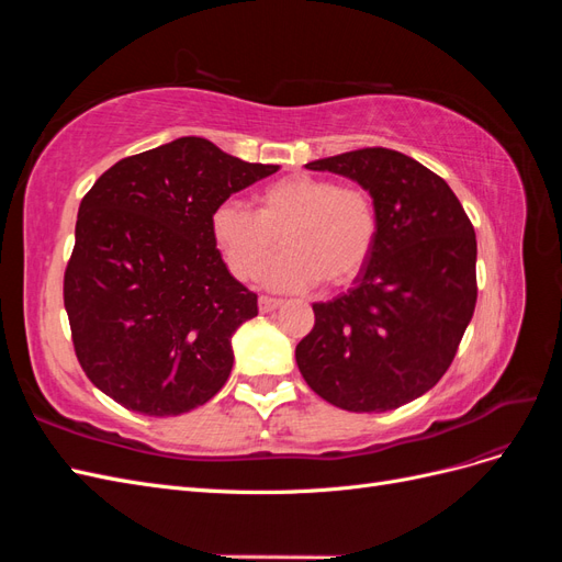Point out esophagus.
Masks as SVG:
<instances>
[{"label": "esophagus", "mask_w": 562, "mask_h": 562, "mask_svg": "<svg viewBox=\"0 0 562 562\" xmlns=\"http://www.w3.org/2000/svg\"><path fill=\"white\" fill-rule=\"evenodd\" d=\"M258 304H260V312H262V314H269V312L279 310L281 304H283V300H279V297H267V295H262Z\"/></svg>", "instance_id": "obj_1"}]
</instances>
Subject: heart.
<instances>
[{
	"label": "heart",
	"instance_id": "heart-1",
	"mask_svg": "<svg viewBox=\"0 0 562 562\" xmlns=\"http://www.w3.org/2000/svg\"><path fill=\"white\" fill-rule=\"evenodd\" d=\"M211 234L232 274L279 291H302L321 281L342 288L361 274L380 234L378 203L361 184H337L307 173L269 182L258 194V211L241 201H220L211 213Z\"/></svg>",
	"mask_w": 562,
	"mask_h": 562
}]
</instances>
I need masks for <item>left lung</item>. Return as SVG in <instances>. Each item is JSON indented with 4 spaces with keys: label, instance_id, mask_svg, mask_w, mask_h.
Listing matches in <instances>:
<instances>
[{
    "label": "left lung",
    "instance_id": "1",
    "mask_svg": "<svg viewBox=\"0 0 562 562\" xmlns=\"http://www.w3.org/2000/svg\"><path fill=\"white\" fill-rule=\"evenodd\" d=\"M378 203L380 234L347 293L314 302L295 347L312 391L349 413H386L446 375L475 310V232L448 182L396 149L363 147L310 161Z\"/></svg>",
    "mask_w": 562,
    "mask_h": 562
}]
</instances>
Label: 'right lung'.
Instances as JSON below:
<instances>
[{
  "label": "right lung",
  "instance_id": "obj_1",
  "mask_svg": "<svg viewBox=\"0 0 562 562\" xmlns=\"http://www.w3.org/2000/svg\"><path fill=\"white\" fill-rule=\"evenodd\" d=\"M277 171L187 135L116 161L81 199L65 312L81 370L126 411L182 415L225 386L258 295L229 274L211 213Z\"/></svg>",
  "mask_w": 562,
  "mask_h": 562
}]
</instances>
